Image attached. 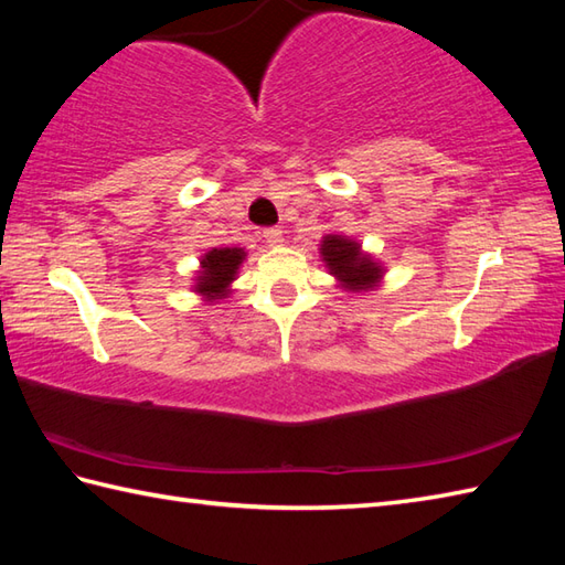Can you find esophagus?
I'll list each match as a JSON object with an SVG mask.
<instances>
[{"label": "esophagus", "mask_w": 565, "mask_h": 565, "mask_svg": "<svg viewBox=\"0 0 565 565\" xmlns=\"http://www.w3.org/2000/svg\"><path fill=\"white\" fill-rule=\"evenodd\" d=\"M262 237L267 239V243H269L271 247H276V245H281V243H284V237H281V231H279V227H267V231L262 233Z\"/></svg>", "instance_id": "1"}]
</instances>
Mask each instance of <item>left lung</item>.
I'll list each match as a JSON object with an SVG mask.
<instances>
[{"label": "left lung", "instance_id": "left-lung-1", "mask_svg": "<svg viewBox=\"0 0 565 565\" xmlns=\"http://www.w3.org/2000/svg\"><path fill=\"white\" fill-rule=\"evenodd\" d=\"M322 262L344 289L366 291L381 279V264L362 252V245L344 235H326L320 245Z\"/></svg>", "mask_w": 565, "mask_h": 565}]
</instances>
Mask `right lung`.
Instances as JSON below:
<instances>
[{
  "instance_id": "1",
  "label": "right lung",
  "mask_w": 565,
  "mask_h": 565,
  "mask_svg": "<svg viewBox=\"0 0 565 565\" xmlns=\"http://www.w3.org/2000/svg\"><path fill=\"white\" fill-rule=\"evenodd\" d=\"M245 259L243 247H213L201 259V271L196 276V291L215 301L231 289L239 264Z\"/></svg>"
}]
</instances>
